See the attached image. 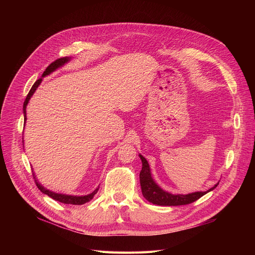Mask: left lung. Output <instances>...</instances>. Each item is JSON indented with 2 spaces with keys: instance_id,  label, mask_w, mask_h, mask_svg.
Listing matches in <instances>:
<instances>
[{
  "instance_id": "1",
  "label": "left lung",
  "mask_w": 255,
  "mask_h": 255,
  "mask_svg": "<svg viewBox=\"0 0 255 255\" xmlns=\"http://www.w3.org/2000/svg\"><path fill=\"white\" fill-rule=\"evenodd\" d=\"M140 159L142 161V168L139 174L140 179V186L143 197L148 200L149 202L157 205H163V206H177V205H186L189 203H192L197 201L198 199L207 194L208 191L213 190L214 188L217 187V185H215L213 188L207 191H198L194 192V194H188V195H171L167 191H164L161 188H159L156 183L153 181L151 172H150V167L148 161L142 156L139 155Z\"/></svg>"
}]
</instances>
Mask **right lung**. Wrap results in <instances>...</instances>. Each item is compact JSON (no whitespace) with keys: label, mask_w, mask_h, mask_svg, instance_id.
<instances>
[{"label":"right lung","mask_w":255,"mask_h":255,"mask_svg":"<svg viewBox=\"0 0 255 255\" xmlns=\"http://www.w3.org/2000/svg\"><path fill=\"white\" fill-rule=\"evenodd\" d=\"M68 60H69V57H61V58H58V59H56V60H54L53 63L50 64V65L47 67V69H45L43 74H42V76L48 75V74H50L51 72H53L54 70H56V69H57L58 67L63 66L64 64H66ZM41 81H42V79L40 78L39 80H37V81L35 82V84L33 85L32 88H30V90H29V92H28V95H27L26 98H25L24 104H23V113H24L25 120H26V105H27V103H28V101H29L30 97L33 96V94L35 92V90L37 89V87L40 85ZM34 176H35V174H34ZM34 179H35V177H34ZM35 183H36V185H37L38 189H39L41 192H43L44 195H48L49 197H51L52 199L55 200V201H58V202H61V203H65V204H72V205H82V204H85V203H87V202L91 201V200L94 199L95 195L97 194L98 190H99V188H97L94 192H91L90 195L82 196V197H76V196H68V195L55 194V192L50 191V190H48V189H45L44 187H42L41 185L37 182V180H35Z\"/></svg>","instance_id":"1"}]
</instances>
